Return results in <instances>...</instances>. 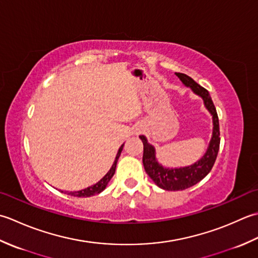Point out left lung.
<instances>
[{
    "mask_svg": "<svg viewBox=\"0 0 258 258\" xmlns=\"http://www.w3.org/2000/svg\"><path fill=\"white\" fill-rule=\"evenodd\" d=\"M176 75L182 81L183 85L190 87L194 92L199 94L203 98L205 106H206L208 111L213 115L214 131L208 149L203 158L191 166L177 168V169H168V168H164L159 165L156 160L154 147L147 143L145 136H139V138L144 144L143 162L146 172L148 173L149 177L155 181L157 186L165 189V190L171 191L183 190V189L196 185L197 182L204 179L208 175L209 171L212 170L215 161H216L220 144L218 115L208 91L202 86H199L194 79L188 77L187 75H183V73L180 72H176Z\"/></svg>",
    "mask_w": 258,
    "mask_h": 258,
    "instance_id": "8db88e82",
    "label": "left lung"
}]
</instances>
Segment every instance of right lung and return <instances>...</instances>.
<instances>
[{"label":"right lung","mask_w":258,"mask_h":258,"mask_svg":"<svg viewBox=\"0 0 258 258\" xmlns=\"http://www.w3.org/2000/svg\"><path fill=\"white\" fill-rule=\"evenodd\" d=\"M122 148H123V145L119 148L118 154H117V156H115V159H114V162H113L112 167L110 168V170L107 172V175L104 176L101 180L98 181V182L96 183V185H93V186H91V187H88V188H86V189H82V190L67 192L68 195H71V196H75V197H90V196H93V195H97V194H99V192H101V191L103 190V189L107 187L108 182L110 181V179H111L112 176L114 175L115 166H117L119 156H120V154H121Z\"/></svg>","instance_id":"1"}]
</instances>
